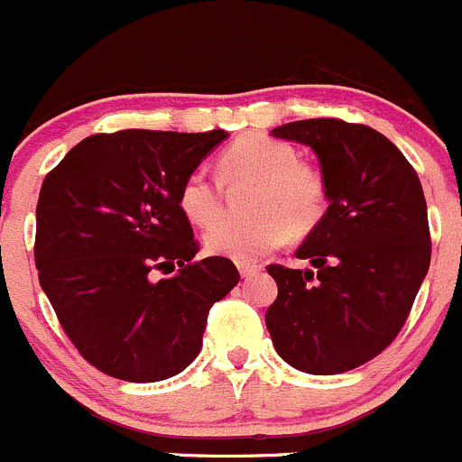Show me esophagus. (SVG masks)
Returning <instances> with one entry per match:
<instances>
[{"label":"esophagus","instance_id":"obj_1","mask_svg":"<svg viewBox=\"0 0 462 462\" xmlns=\"http://www.w3.org/2000/svg\"><path fill=\"white\" fill-rule=\"evenodd\" d=\"M237 269H240V276L242 278H249L254 273H258L263 269V264H255V263H237Z\"/></svg>","mask_w":462,"mask_h":462}]
</instances>
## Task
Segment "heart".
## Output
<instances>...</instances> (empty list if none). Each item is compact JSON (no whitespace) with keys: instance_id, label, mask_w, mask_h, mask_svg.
<instances>
[{"instance_id":"1","label":"heart","mask_w":462,"mask_h":462,"mask_svg":"<svg viewBox=\"0 0 462 462\" xmlns=\"http://www.w3.org/2000/svg\"><path fill=\"white\" fill-rule=\"evenodd\" d=\"M225 184H255L246 225L225 222L207 233L204 245L211 255L233 263H255L287 242L290 233L314 231L328 213L330 184L319 163L299 159L291 143L269 134H246L231 143L217 159ZM181 213L195 226L210 229L225 217V189L204 168L184 177L177 193Z\"/></svg>"}]
</instances>
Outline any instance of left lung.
Returning a JSON list of instances; mask_svg holds the SVG:
<instances>
[{"mask_svg":"<svg viewBox=\"0 0 462 462\" xmlns=\"http://www.w3.org/2000/svg\"><path fill=\"white\" fill-rule=\"evenodd\" d=\"M272 134L319 154L330 207L296 251L314 269L267 267L278 296L264 323L290 366L312 375L353 371L400 335L429 272L422 184L404 154L362 123L308 118Z\"/></svg>","mask_w":462,"mask_h":462,"instance_id":"obj_1","label":"left lung"}]
</instances>
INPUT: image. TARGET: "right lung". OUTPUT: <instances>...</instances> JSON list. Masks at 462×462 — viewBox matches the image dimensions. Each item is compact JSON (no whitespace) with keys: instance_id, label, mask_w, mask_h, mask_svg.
<instances>
[{"instance_id":"1","label":"right lung","mask_w":462,"mask_h":462,"mask_svg":"<svg viewBox=\"0 0 462 462\" xmlns=\"http://www.w3.org/2000/svg\"><path fill=\"white\" fill-rule=\"evenodd\" d=\"M225 130H121L82 139L44 177L35 267L82 359L125 382L184 371L208 310L237 285L229 258L199 251L177 193ZM162 271L163 279H154Z\"/></svg>"}]
</instances>
